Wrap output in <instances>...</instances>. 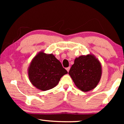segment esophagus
Segmentation results:
<instances>
[{
  "label": "esophagus",
  "mask_w": 124,
  "mask_h": 124,
  "mask_svg": "<svg viewBox=\"0 0 124 124\" xmlns=\"http://www.w3.org/2000/svg\"><path fill=\"white\" fill-rule=\"evenodd\" d=\"M66 69H67V72H69V70H70V67H68V68H66Z\"/></svg>",
  "instance_id": "esophagus-1"
}]
</instances>
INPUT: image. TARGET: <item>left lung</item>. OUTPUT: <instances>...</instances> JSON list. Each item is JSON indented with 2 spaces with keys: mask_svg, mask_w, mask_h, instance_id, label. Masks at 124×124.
Returning <instances> with one entry per match:
<instances>
[{
  "mask_svg": "<svg viewBox=\"0 0 124 124\" xmlns=\"http://www.w3.org/2000/svg\"><path fill=\"white\" fill-rule=\"evenodd\" d=\"M101 62L91 54L76 57L69 72L75 85L84 92L96 87L101 80Z\"/></svg>",
  "mask_w": 124,
  "mask_h": 124,
  "instance_id": "8db88e82",
  "label": "left lung"
}]
</instances>
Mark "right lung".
Returning a JSON list of instances; mask_svg holds the SVG:
<instances>
[{
    "mask_svg": "<svg viewBox=\"0 0 124 124\" xmlns=\"http://www.w3.org/2000/svg\"><path fill=\"white\" fill-rule=\"evenodd\" d=\"M28 73L34 86L40 90L46 91L55 87L62 76L68 72L53 54H46L41 51L32 59Z\"/></svg>",
    "mask_w": 124,
    "mask_h": 124,
    "instance_id": "right-lung-1",
    "label": "right lung"
}]
</instances>
